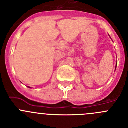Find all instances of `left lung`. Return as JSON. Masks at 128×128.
Instances as JSON below:
<instances>
[{
    "label": "left lung",
    "instance_id": "left-lung-1",
    "mask_svg": "<svg viewBox=\"0 0 128 128\" xmlns=\"http://www.w3.org/2000/svg\"><path fill=\"white\" fill-rule=\"evenodd\" d=\"M116 67H117V65H116Z\"/></svg>",
    "mask_w": 128,
    "mask_h": 128
}]
</instances>
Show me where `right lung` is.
Listing matches in <instances>:
<instances>
[{
  "label": "right lung",
  "instance_id": "obj_1",
  "mask_svg": "<svg viewBox=\"0 0 128 128\" xmlns=\"http://www.w3.org/2000/svg\"><path fill=\"white\" fill-rule=\"evenodd\" d=\"M28 87H29V88H30V87H29V86H28Z\"/></svg>",
  "mask_w": 128,
  "mask_h": 128
}]
</instances>
